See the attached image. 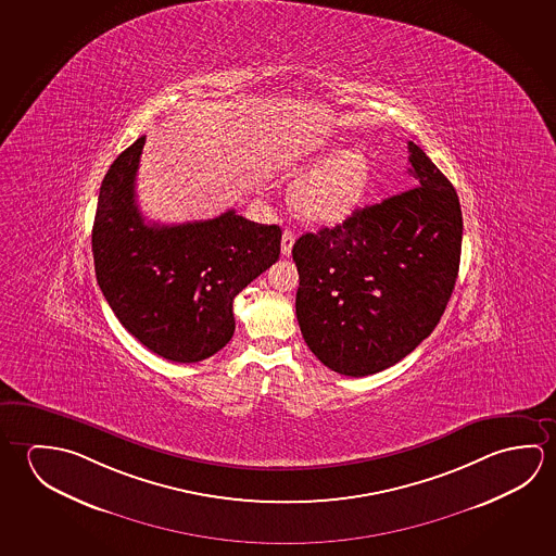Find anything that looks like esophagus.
Wrapping results in <instances>:
<instances>
[{"label":"esophagus","instance_id":"esophagus-1","mask_svg":"<svg viewBox=\"0 0 556 556\" xmlns=\"http://www.w3.org/2000/svg\"><path fill=\"white\" fill-rule=\"evenodd\" d=\"M294 240H296V235H294V230H291V228H285V230H282L281 237L282 255H291L292 247H294Z\"/></svg>","mask_w":556,"mask_h":556}]
</instances>
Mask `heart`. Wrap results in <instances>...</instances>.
<instances>
[{"label":"heart","mask_w":556,"mask_h":556,"mask_svg":"<svg viewBox=\"0 0 556 556\" xmlns=\"http://www.w3.org/2000/svg\"><path fill=\"white\" fill-rule=\"evenodd\" d=\"M318 164L292 186L291 205L302 219L337 223L355 213L372 180L370 156L363 147L336 151L326 147L304 168Z\"/></svg>","instance_id":"obj_1"}]
</instances>
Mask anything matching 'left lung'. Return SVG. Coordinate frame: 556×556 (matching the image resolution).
Listing matches in <instances>:
<instances>
[{"instance_id": "obj_1", "label": "left lung", "mask_w": 556, "mask_h": 556, "mask_svg": "<svg viewBox=\"0 0 556 556\" xmlns=\"http://www.w3.org/2000/svg\"><path fill=\"white\" fill-rule=\"evenodd\" d=\"M415 188L302 235L296 319L333 372H382L427 339L454 291L464 219L454 186L409 141Z\"/></svg>"}]
</instances>
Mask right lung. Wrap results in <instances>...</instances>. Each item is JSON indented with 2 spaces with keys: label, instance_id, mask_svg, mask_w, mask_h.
I'll return each mask as SVG.
<instances>
[{
  "label": "right lung",
  "instance_id": "add662e5",
  "mask_svg": "<svg viewBox=\"0 0 556 556\" xmlns=\"http://www.w3.org/2000/svg\"><path fill=\"white\" fill-rule=\"evenodd\" d=\"M146 136L112 163L92 225L94 274L119 324L173 363H200L235 333L232 302L281 254V228L228 210L210 220L147 225L136 203Z\"/></svg>",
  "mask_w": 556,
  "mask_h": 556
}]
</instances>
